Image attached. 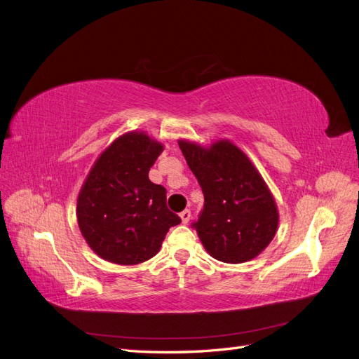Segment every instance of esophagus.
Returning a JSON list of instances; mask_svg holds the SVG:
<instances>
[{
	"label": "esophagus",
	"mask_w": 359,
	"mask_h": 359,
	"mask_svg": "<svg viewBox=\"0 0 359 359\" xmlns=\"http://www.w3.org/2000/svg\"><path fill=\"white\" fill-rule=\"evenodd\" d=\"M180 217H181V222H182L184 224H187V223L190 222V219H191V211H190V210H184V211L180 214Z\"/></svg>",
	"instance_id": "obj_1"
}]
</instances>
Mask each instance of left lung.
<instances>
[{"label":"left lung","mask_w":359,"mask_h":359,"mask_svg":"<svg viewBox=\"0 0 359 359\" xmlns=\"http://www.w3.org/2000/svg\"><path fill=\"white\" fill-rule=\"evenodd\" d=\"M178 145L203 191V210L191 226L206 252L226 264L264 252L277 232L278 211L253 163L229 140L208 148L189 140Z\"/></svg>","instance_id":"obj_1"}]
</instances>
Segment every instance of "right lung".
<instances>
[{
	"instance_id": "add662e5",
	"label": "right lung",
	"mask_w": 359,
	"mask_h": 359,
	"mask_svg": "<svg viewBox=\"0 0 359 359\" xmlns=\"http://www.w3.org/2000/svg\"><path fill=\"white\" fill-rule=\"evenodd\" d=\"M163 145L144 132L116 137L94 163L78 196V224L107 262L136 265L158 253L181 219L166 205V189L148 172Z\"/></svg>"
}]
</instances>
